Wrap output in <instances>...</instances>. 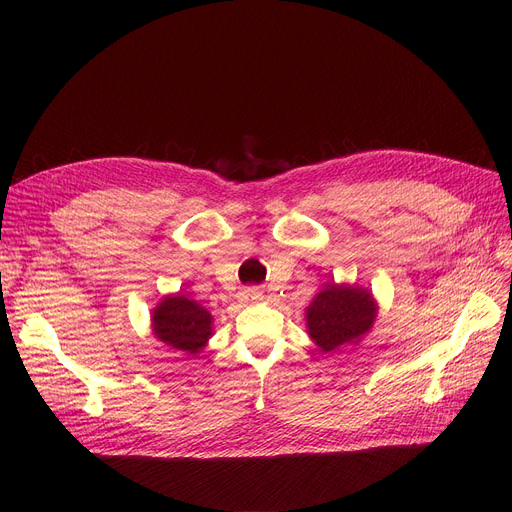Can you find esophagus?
Returning a JSON list of instances; mask_svg holds the SVG:
<instances>
[{
    "label": "esophagus",
    "mask_w": 512,
    "mask_h": 512,
    "mask_svg": "<svg viewBox=\"0 0 512 512\" xmlns=\"http://www.w3.org/2000/svg\"><path fill=\"white\" fill-rule=\"evenodd\" d=\"M238 299H240L242 303L251 305V303H257V301L263 299V292H261L257 286H247V288L240 290V297H238Z\"/></svg>",
    "instance_id": "1"
}]
</instances>
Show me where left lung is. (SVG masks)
Listing matches in <instances>:
<instances>
[{"mask_svg": "<svg viewBox=\"0 0 512 512\" xmlns=\"http://www.w3.org/2000/svg\"><path fill=\"white\" fill-rule=\"evenodd\" d=\"M373 319L375 305L369 292L336 284L321 290L307 309L309 334L321 351H334L361 338Z\"/></svg>", "mask_w": 512, "mask_h": 512, "instance_id": "left-lung-1", "label": "left lung"}]
</instances>
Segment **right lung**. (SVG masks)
Here are the masks:
<instances>
[{"label": "right lung", "mask_w": 512, "mask_h": 512, "mask_svg": "<svg viewBox=\"0 0 512 512\" xmlns=\"http://www.w3.org/2000/svg\"><path fill=\"white\" fill-rule=\"evenodd\" d=\"M155 336L176 351L195 355L211 336V315L184 294L168 297L153 311Z\"/></svg>", "instance_id": "1"}]
</instances>
